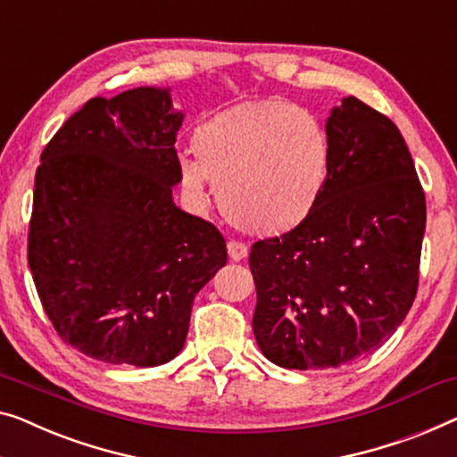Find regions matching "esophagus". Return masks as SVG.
Wrapping results in <instances>:
<instances>
[{
    "instance_id": "esophagus-1",
    "label": "esophagus",
    "mask_w": 457,
    "mask_h": 457,
    "mask_svg": "<svg viewBox=\"0 0 457 457\" xmlns=\"http://www.w3.org/2000/svg\"><path fill=\"white\" fill-rule=\"evenodd\" d=\"M228 254L234 262L244 261L248 256V246L242 242H228Z\"/></svg>"
}]
</instances>
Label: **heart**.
Returning a JSON list of instances; mask_svg holds the SVG:
<instances>
[{"label":"heart","instance_id":"obj_1","mask_svg":"<svg viewBox=\"0 0 457 457\" xmlns=\"http://www.w3.org/2000/svg\"><path fill=\"white\" fill-rule=\"evenodd\" d=\"M196 158H180V182L207 207L213 185L237 229L281 236L314 213L330 174V139L314 114L261 100L217 114L193 135Z\"/></svg>","mask_w":457,"mask_h":457}]
</instances>
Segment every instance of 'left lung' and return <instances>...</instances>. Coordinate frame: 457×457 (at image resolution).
Segmentation results:
<instances>
[{
	"instance_id": "8db88e82",
	"label": "left lung",
	"mask_w": 457,
	"mask_h": 457,
	"mask_svg": "<svg viewBox=\"0 0 457 457\" xmlns=\"http://www.w3.org/2000/svg\"><path fill=\"white\" fill-rule=\"evenodd\" d=\"M330 174L308 220L256 242L252 318L262 355L326 370L370 355L414 302L427 205L398 127L355 96L326 120Z\"/></svg>"
}]
</instances>
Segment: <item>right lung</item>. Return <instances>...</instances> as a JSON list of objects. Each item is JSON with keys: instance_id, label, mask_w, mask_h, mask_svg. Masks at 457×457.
I'll list each match as a JSON object with an SVG mask.
<instances>
[{"instance_id": "right-lung-1", "label": "right lung", "mask_w": 457, "mask_h": 457, "mask_svg": "<svg viewBox=\"0 0 457 457\" xmlns=\"http://www.w3.org/2000/svg\"><path fill=\"white\" fill-rule=\"evenodd\" d=\"M182 120L168 87H133L87 100L40 155L34 285L57 335L104 363L179 355L195 295L228 261L220 229L174 205Z\"/></svg>"}]
</instances>
